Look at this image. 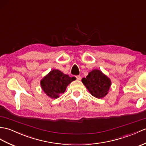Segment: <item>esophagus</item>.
I'll return each instance as SVG.
<instances>
[{
	"label": "esophagus",
	"mask_w": 146,
	"mask_h": 146,
	"mask_svg": "<svg viewBox=\"0 0 146 146\" xmlns=\"http://www.w3.org/2000/svg\"><path fill=\"white\" fill-rule=\"evenodd\" d=\"M76 78H77V79L78 80H81V77H80V76H76Z\"/></svg>",
	"instance_id": "1"
}]
</instances>
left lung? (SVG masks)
Here are the masks:
<instances>
[{
  "instance_id": "1",
  "label": "left lung",
  "mask_w": 146,
  "mask_h": 146,
  "mask_svg": "<svg viewBox=\"0 0 146 146\" xmlns=\"http://www.w3.org/2000/svg\"><path fill=\"white\" fill-rule=\"evenodd\" d=\"M82 82L90 94L97 98H103L108 94L111 81L100 70L94 69Z\"/></svg>"
}]
</instances>
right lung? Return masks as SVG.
I'll list each match as a JSON object with an SVG mask.
<instances>
[{
  "mask_svg": "<svg viewBox=\"0 0 146 146\" xmlns=\"http://www.w3.org/2000/svg\"><path fill=\"white\" fill-rule=\"evenodd\" d=\"M74 80V77H70L58 69H52L40 81L42 90L51 98H59L64 93L67 87Z\"/></svg>",
  "mask_w": 146,
  "mask_h": 146,
  "instance_id": "add662e5",
  "label": "right lung"
}]
</instances>
